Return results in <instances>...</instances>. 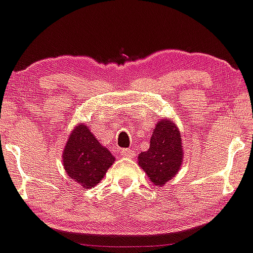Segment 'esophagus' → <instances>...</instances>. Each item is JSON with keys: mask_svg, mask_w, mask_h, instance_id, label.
Wrapping results in <instances>:
<instances>
[{"mask_svg": "<svg viewBox=\"0 0 253 253\" xmlns=\"http://www.w3.org/2000/svg\"><path fill=\"white\" fill-rule=\"evenodd\" d=\"M120 155L123 157H126V158H134L135 152L132 149H124L121 150Z\"/></svg>", "mask_w": 253, "mask_h": 253, "instance_id": "obj_1", "label": "esophagus"}]
</instances>
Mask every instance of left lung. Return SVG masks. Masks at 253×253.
<instances>
[{"label":"left lung","instance_id":"1","mask_svg":"<svg viewBox=\"0 0 253 253\" xmlns=\"http://www.w3.org/2000/svg\"><path fill=\"white\" fill-rule=\"evenodd\" d=\"M182 163L181 132L171 119H162L152 130L149 150L139 153V167L153 184L162 187L175 177Z\"/></svg>","mask_w":253,"mask_h":253}]
</instances>
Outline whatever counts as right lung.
Returning a JSON list of instances; mask_svg holds the SVG:
<instances>
[{"mask_svg":"<svg viewBox=\"0 0 253 253\" xmlns=\"http://www.w3.org/2000/svg\"><path fill=\"white\" fill-rule=\"evenodd\" d=\"M62 157L68 176L84 189L94 188L102 181L115 162V157L84 124L76 125L71 130Z\"/></svg>","mask_w":253,"mask_h":253,"instance_id":"1","label":"right lung"}]
</instances>
